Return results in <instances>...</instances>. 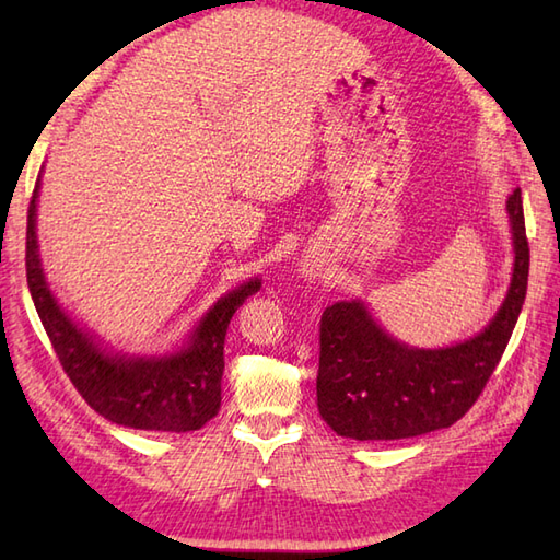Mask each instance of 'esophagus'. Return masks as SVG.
I'll use <instances>...</instances> for the list:
<instances>
[{
	"instance_id": "obj_1",
	"label": "esophagus",
	"mask_w": 560,
	"mask_h": 560,
	"mask_svg": "<svg viewBox=\"0 0 560 560\" xmlns=\"http://www.w3.org/2000/svg\"><path fill=\"white\" fill-rule=\"evenodd\" d=\"M305 277H317V269L315 267H305Z\"/></svg>"
}]
</instances>
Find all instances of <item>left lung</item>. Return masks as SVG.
<instances>
[{"instance_id":"1","label":"left lung","mask_w":560,"mask_h":560,"mask_svg":"<svg viewBox=\"0 0 560 560\" xmlns=\"http://www.w3.org/2000/svg\"><path fill=\"white\" fill-rule=\"evenodd\" d=\"M513 277L479 335L443 349H419L380 327L363 301L329 305L319 323L317 409L337 435L399 440L450 428L489 383L527 295L529 245L522 192L508 197Z\"/></svg>"}]
</instances>
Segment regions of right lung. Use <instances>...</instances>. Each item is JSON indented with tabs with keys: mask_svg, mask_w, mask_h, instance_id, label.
<instances>
[{
	"mask_svg": "<svg viewBox=\"0 0 560 560\" xmlns=\"http://www.w3.org/2000/svg\"><path fill=\"white\" fill-rule=\"evenodd\" d=\"M40 175L33 189L26 231V277L31 299L52 349L79 395L103 419L137 431H199L221 409L225 329L249 295L261 287L253 277L223 293L201 315L180 347L165 353L113 351L79 327L45 279L38 249Z\"/></svg>",
	"mask_w": 560,
	"mask_h": 560,
	"instance_id": "obj_1",
	"label": "right lung"
}]
</instances>
